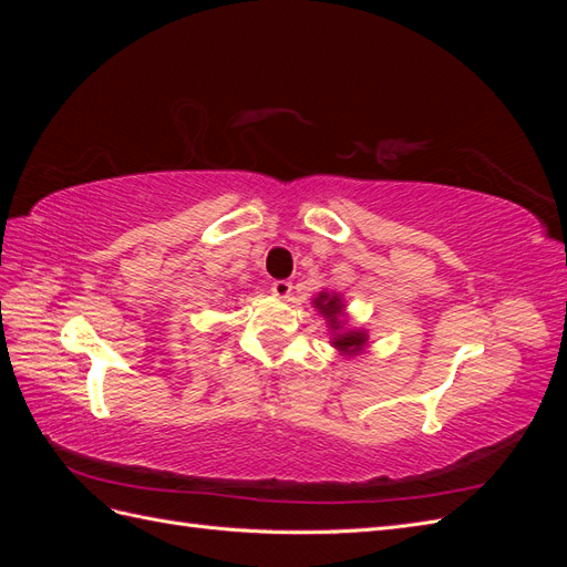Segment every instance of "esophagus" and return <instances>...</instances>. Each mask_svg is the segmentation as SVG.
<instances>
[{
    "mask_svg": "<svg viewBox=\"0 0 567 567\" xmlns=\"http://www.w3.org/2000/svg\"><path fill=\"white\" fill-rule=\"evenodd\" d=\"M271 293L277 296V298H281V300H286V298H290V293H293V284L286 281V279L274 281L271 284Z\"/></svg>",
    "mask_w": 567,
    "mask_h": 567,
    "instance_id": "34e87169",
    "label": "esophagus"
}]
</instances>
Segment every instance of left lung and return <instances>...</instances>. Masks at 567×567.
I'll return each instance as SVG.
<instances>
[{"label": "left lung", "mask_w": 567, "mask_h": 567, "mask_svg": "<svg viewBox=\"0 0 567 567\" xmlns=\"http://www.w3.org/2000/svg\"><path fill=\"white\" fill-rule=\"evenodd\" d=\"M312 302L331 326V333H333L331 346L336 350H340L342 354H357L364 350L369 336L367 331L346 329V305H342V298L338 293H326L323 290V293H319Z\"/></svg>", "instance_id": "left-lung-1"}]
</instances>
